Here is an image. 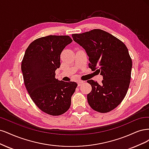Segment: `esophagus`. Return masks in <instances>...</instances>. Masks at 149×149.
<instances>
[{
	"mask_svg": "<svg viewBox=\"0 0 149 149\" xmlns=\"http://www.w3.org/2000/svg\"><path fill=\"white\" fill-rule=\"evenodd\" d=\"M85 82V81H82V80H80L78 81V86L79 87V86H80L81 84H84Z\"/></svg>",
	"mask_w": 149,
	"mask_h": 149,
	"instance_id": "1",
	"label": "esophagus"
}]
</instances>
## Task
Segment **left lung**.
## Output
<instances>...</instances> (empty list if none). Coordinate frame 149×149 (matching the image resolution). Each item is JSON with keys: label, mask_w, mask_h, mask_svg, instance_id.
Returning <instances> with one entry per match:
<instances>
[{"label": "left lung", "mask_w": 149, "mask_h": 149, "mask_svg": "<svg viewBox=\"0 0 149 149\" xmlns=\"http://www.w3.org/2000/svg\"><path fill=\"white\" fill-rule=\"evenodd\" d=\"M72 36L87 52L89 68L100 72L103 77L101 85L93 80H87L92 86L87 95L89 105L99 113L112 111L125 97L131 81L132 62L126 46L100 29Z\"/></svg>", "instance_id": "1"}]
</instances>
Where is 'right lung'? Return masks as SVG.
Returning a JSON list of instances; mask_svg holds the SVG:
<instances>
[{
    "label": "right lung",
    "mask_w": 149,
    "mask_h": 149,
    "mask_svg": "<svg viewBox=\"0 0 149 149\" xmlns=\"http://www.w3.org/2000/svg\"><path fill=\"white\" fill-rule=\"evenodd\" d=\"M72 41L69 36L49 35L33 41L28 46L22 61L24 84L33 102L42 112L52 116L65 113L77 86L55 78L60 68V56Z\"/></svg>",
    "instance_id": "right-lung-1"
}]
</instances>
